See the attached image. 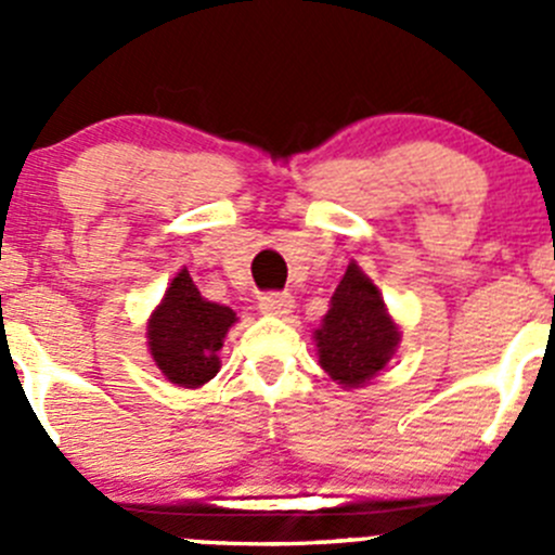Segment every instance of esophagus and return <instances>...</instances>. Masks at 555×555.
<instances>
[{"instance_id":"34e87169","label":"esophagus","mask_w":555,"mask_h":555,"mask_svg":"<svg viewBox=\"0 0 555 555\" xmlns=\"http://www.w3.org/2000/svg\"><path fill=\"white\" fill-rule=\"evenodd\" d=\"M295 300L287 293H268L260 298V311L268 317H284V313L293 311Z\"/></svg>"}]
</instances>
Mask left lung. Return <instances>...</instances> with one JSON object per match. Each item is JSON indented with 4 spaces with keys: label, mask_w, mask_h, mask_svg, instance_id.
Returning a JSON list of instances; mask_svg holds the SVG:
<instances>
[{
    "label": "left lung",
    "mask_w": 555,
    "mask_h": 555,
    "mask_svg": "<svg viewBox=\"0 0 555 555\" xmlns=\"http://www.w3.org/2000/svg\"><path fill=\"white\" fill-rule=\"evenodd\" d=\"M313 340L324 373L349 389L376 378L395 357L400 327L386 311L378 287L357 262H349L335 287Z\"/></svg>",
    "instance_id": "left-lung-1"
}]
</instances>
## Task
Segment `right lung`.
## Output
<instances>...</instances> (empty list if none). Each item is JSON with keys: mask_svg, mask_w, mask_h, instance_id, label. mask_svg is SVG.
<instances>
[{"mask_svg": "<svg viewBox=\"0 0 555 555\" xmlns=\"http://www.w3.org/2000/svg\"><path fill=\"white\" fill-rule=\"evenodd\" d=\"M233 322L236 311L201 298L188 268H182L147 322L150 354L171 384L198 389L220 371L217 351Z\"/></svg>", "mask_w": 555, "mask_h": 555, "instance_id": "1", "label": "right lung"}]
</instances>
